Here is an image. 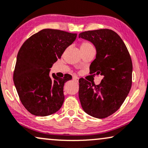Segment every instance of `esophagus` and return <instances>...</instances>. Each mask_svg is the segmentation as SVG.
<instances>
[{
	"label": "esophagus",
	"instance_id": "esophagus-1",
	"mask_svg": "<svg viewBox=\"0 0 148 148\" xmlns=\"http://www.w3.org/2000/svg\"><path fill=\"white\" fill-rule=\"evenodd\" d=\"M73 81L75 82H78L79 81V78L77 76H73Z\"/></svg>",
	"mask_w": 148,
	"mask_h": 148
}]
</instances>
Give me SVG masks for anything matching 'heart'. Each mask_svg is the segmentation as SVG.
<instances>
[{
    "label": "heart",
    "mask_w": 148,
    "mask_h": 148,
    "mask_svg": "<svg viewBox=\"0 0 148 148\" xmlns=\"http://www.w3.org/2000/svg\"><path fill=\"white\" fill-rule=\"evenodd\" d=\"M90 47H93V46L90 42L88 41H85L83 42L81 45V49H87V48H90Z\"/></svg>",
    "instance_id": "heart-1"
}]
</instances>
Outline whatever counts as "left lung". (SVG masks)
<instances>
[{"label": "left lung", "instance_id": "1", "mask_svg": "<svg viewBox=\"0 0 148 148\" xmlns=\"http://www.w3.org/2000/svg\"><path fill=\"white\" fill-rule=\"evenodd\" d=\"M79 38L91 42L97 49L90 74L103 78L99 85L79 79V97L88 114L104 119L116 112L132 87V63L127 47L115 32L101 29L80 33Z\"/></svg>", "mask_w": 148, "mask_h": 148}]
</instances>
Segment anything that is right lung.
I'll list each match as a JSON object with an SVG mask.
<instances>
[{
  "mask_svg": "<svg viewBox=\"0 0 148 148\" xmlns=\"http://www.w3.org/2000/svg\"><path fill=\"white\" fill-rule=\"evenodd\" d=\"M76 34L44 29L25 41L17 55L14 83L20 100L32 114L46 116L60 110L64 102L63 86L72 79L49 76L53 64L72 44Z\"/></svg>",
  "mask_w": 148,
  "mask_h": 148,
  "instance_id": "1",
  "label": "right lung"
}]
</instances>
